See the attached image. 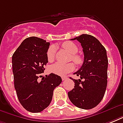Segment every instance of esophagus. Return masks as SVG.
I'll return each mask as SVG.
<instances>
[{
	"mask_svg": "<svg viewBox=\"0 0 123 123\" xmlns=\"http://www.w3.org/2000/svg\"><path fill=\"white\" fill-rule=\"evenodd\" d=\"M68 79V77H62V80H66V79Z\"/></svg>",
	"mask_w": 123,
	"mask_h": 123,
	"instance_id": "34e87169",
	"label": "esophagus"
}]
</instances>
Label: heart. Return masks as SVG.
<instances>
[{
	"label": "heart",
	"instance_id": "b5f03b06",
	"mask_svg": "<svg viewBox=\"0 0 123 123\" xmlns=\"http://www.w3.org/2000/svg\"><path fill=\"white\" fill-rule=\"evenodd\" d=\"M62 47L68 52L72 54L71 59L77 65H80L82 62V59L80 56L76 54L78 52V47L74 43L71 41H66L62 44ZM55 55V48L54 46H50L47 51V58L50 62L53 61ZM75 66L73 63H68L66 64L62 63H55L50 68V71L55 75L58 76H65L68 73L73 71Z\"/></svg>",
	"mask_w": 123,
	"mask_h": 123
}]
</instances>
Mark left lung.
Returning a JSON list of instances; mask_svg holds the SVG:
<instances>
[{
	"label": "left lung",
	"mask_w": 123,
	"mask_h": 123,
	"mask_svg": "<svg viewBox=\"0 0 123 123\" xmlns=\"http://www.w3.org/2000/svg\"><path fill=\"white\" fill-rule=\"evenodd\" d=\"M75 39L81 43L84 60L82 67L74 73L80 76V79L70 78L75 82V88L68 94L76 107L91 109L101 102L107 88V51L101 43L91 35L82 34L71 40Z\"/></svg>",
	"instance_id": "8db88e82"
}]
</instances>
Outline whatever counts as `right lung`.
<instances>
[{
	"label": "right lung",
	"mask_w": 123,
	"mask_h": 123,
	"mask_svg": "<svg viewBox=\"0 0 123 123\" xmlns=\"http://www.w3.org/2000/svg\"><path fill=\"white\" fill-rule=\"evenodd\" d=\"M49 46L50 43L44 39L27 37L12 55L14 89L21 105L31 112L46 109L52 101L54 89L62 82L61 77L54 73L45 77L40 75L48 62Z\"/></svg>",
	"instance_id": "add662e5"
}]
</instances>
